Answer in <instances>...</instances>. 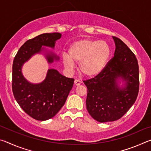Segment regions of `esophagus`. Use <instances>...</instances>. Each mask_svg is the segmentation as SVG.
I'll return each instance as SVG.
<instances>
[{
    "mask_svg": "<svg viewBox=\"0 0 151 151\" xmlns=\"http://www.w3.org/2000/svg\"><path fill=\"white\" fill-rule=\"evenodd\" d=\"M81 83H82V82L80 80H78V79H75V86H79Z\"/></svg>",
    "mask_w": 151,
    "mask_h": 151,
    "instance_id": "esophagus-1",
    "label": "esophagus"
}]
</instances>
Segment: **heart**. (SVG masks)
Returning a JSON list of instances; mask_svg holds the SVG:
<instances>
[{
    "label": "heart",
    "mask_w": 151,
    "mask_h": 151,
    "mask_svg": "<svg viewBox=\"0 0 151 151\" xmlns=\"http://www.w3.org/2000/svg\"><path fill=\"white\" fill-rule=\"evenodd\" d=\"M110 55L111 48L106 42L85 39L74 42L70 46L68 55H63V63L68 70L75 67V63H80L81 73L94 76L103 71Z\"/></svg>",
    "instance_id": "obj_1"
}]
</instances>
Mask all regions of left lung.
<instances>
[{
	"label": "left lung",
	"instance_id": "8db88e82",
	"mask_svg": "<svg viewBox=\"0 0 151 151\" xmlns=\"http://www.w3.org/2000/svg\"><path fill=\"white\" fill-rule=\"evenodd\" d=\"M112 38L116 47L114 57L101 73L83 81L87 87L86 109L90 115L100 122L121 119L134 103L139 93L137 58L121 39Z\"/></svg>",
	"mask_w": 151,
	"mask_h": 151
}]
</instances>
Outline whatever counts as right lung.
<instances>
[{"mask_svg": "<svg viewBox=\"0 0 151 151\" xmlns=\"http://www.w3.org/2000/svg\"><path fill=\"white\" fill-rule=\"evenodd\" d=\"M61 36L58 32L44 33L28 40L20 48L13 61L12 87L14 98L27 114L38 121H47L57 114L73 88L74 79L50 68L44 81L35 84L24 78L22 68L36 54H44L49 64L59 60L55 53L43 47L54 49L56 41Z\"/></svg>", "mask_w": 151, "mask_h": 151, "instance_id": "right-lung-1", "label": "right lung"}]
</instances>
